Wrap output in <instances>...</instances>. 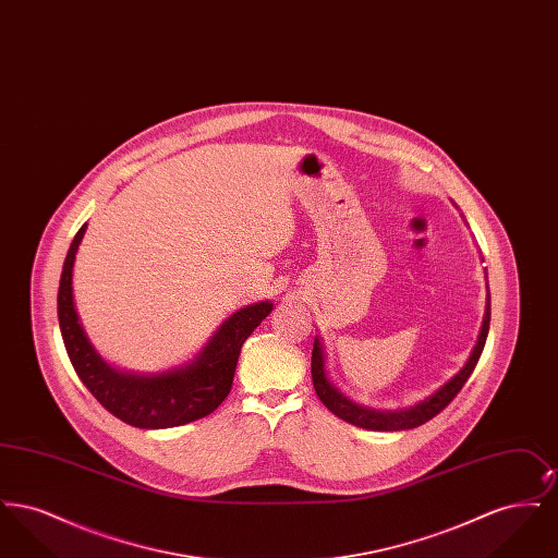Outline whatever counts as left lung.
I'll use <instances>...</instances> for the list:
<instances>
[{
	"label": "left lung",
	"instance_id": "8db88e82",
	"mask_svg": "<svg viewBox=\"0 0 558 558\" xmlns=\"http://www.w3.org/2000/svg\"><path fill=\"white\" fill-rule=\"evenodd\" d=\"M489 316H492V310H489V296H487V307H485V316L481 324L477 345L473 349L464 368L458 372L451 380H448L439 391H435L430 398H426L425 401H421L418 405H414L410 410H399V412H380V410L362 408V405L351 403L349 399L343 398L326 378L324 353H322V345L316 339L314 351H312V380H314V389L318 393L319 401L349 425L362 426V428H371V430H405V428L425 425L426 421L437 416L451 399L460 393V389L464 387V383L475 371L481 351L485 347L487 332H489Z\"/></svg>",
	"mask_w": 558,
	"mask_h": 558
}]
</instances>
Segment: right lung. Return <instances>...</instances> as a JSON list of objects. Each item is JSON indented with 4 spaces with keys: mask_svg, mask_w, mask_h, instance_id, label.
I'll use <instances>...</instances> for the list:
<instances>
[{
    "mask_svg": "<svg viewBox=\"0 0 558 558\" xmlns=\"http://www.w3.org/2000/svg\"><path fill=\"white\" fill-rule=\"evenodd\" d=\"M85 228L71 242L58 287L60 332L81 383L112 416L137 428H169L209 416L232 389L240 347L274 305L262 301L230 316L184 368L155 376L114 371L87 341L73 303V264Z\"/></svg>",
    "mask_w": 558,
    "mask_h": 558,
    "instance_id": "right-lung-1",
    "label": "right lung"
}]
</instances>
